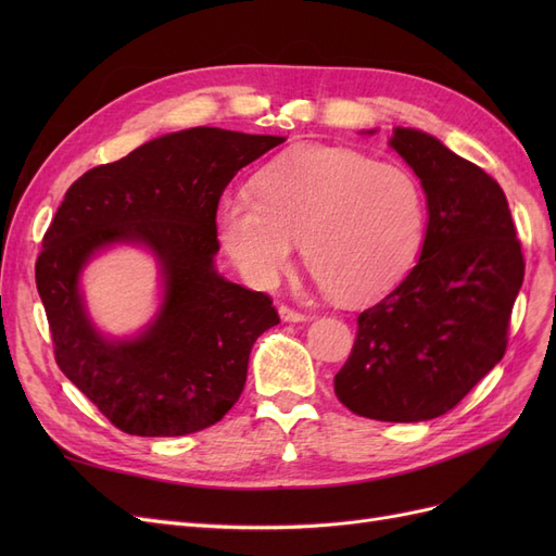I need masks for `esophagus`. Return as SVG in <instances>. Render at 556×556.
<instances>
[{
	"instance_id": "obj_1",
	"label": "esophagus",
	"mask_w": 556,
	"mask_h": 556,
	"mask_svg": "<svg viewBox=\"0 0 556 556\" xmlns=\"http://www.w3.org/2000/svg\"><path fill=\"white\" fill-rule=\"evenodd\" d=\"M278 315H280L282 323H304V319H306V313L294 311V308H290V306H280V308H278Z\"/></svg>"
}]
</instances>
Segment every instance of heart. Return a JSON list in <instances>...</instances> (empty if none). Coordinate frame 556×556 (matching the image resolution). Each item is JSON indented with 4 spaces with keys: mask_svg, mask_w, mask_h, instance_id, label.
I'll return each instance as SVG.
<instances>
[{
    "mask_svg": "<svg viewBox=\"0 0 556 556\" xmlns=\"http://www.w3.org/2000/svg\"><path fill=\"white\" fill-rule=\"evenodd\" d=\"M427 194L403 164L350 148L299 146L268 162L257 197L229 194L217 231L241 274L271 288L299 241L317 280L348 304L392 292L427 239Z\"/></svg>",
    "mask_w": 556,
    "mask_h": 556,
    "instance_id": "1",
    "label": "heart"
}]
</instances>
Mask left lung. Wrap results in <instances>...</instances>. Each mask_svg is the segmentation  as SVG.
<instances>
[{
  "instance_id": "1",
  "label": "left lung",
  "mask_w": 556,
  "mask_h": 556,
  "mask_svg": "<svg viewBox=\"0 0 556 556\" xmlns=\"http://www.w3.org/2000/svg\"><path fill=\"white\" fill-rule=\"evenodd\" d=\"M390 146L425 188L427 239L399 288L359 315L333 392L362 417L425 422L503 359L525 257L492 176L413 127H394Z\"/></svg>"
}]
</instances>
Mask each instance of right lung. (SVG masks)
Listing matches in <instances>:
<instances>
[{"label":"right lung","instance_id":"obj_1","mask_svg":"<svg viewBox=\"0 0 556 556\" xmlns=\"http://www.w3.org/2000/svg\"><path fill=\"white\" fill-rule=\"evenodd\" d=\"M285 137L192 127L94 166L64 194L37 260V290L62 374L131 435H185L239 401L250 350L280 323L271 296L217 274L215 213L229 180ZM113 244L156 257L163 299L127 340L91 323L79 276Z\"/></svg>","mask_w":556,"mask_h":556}]
</instances>
